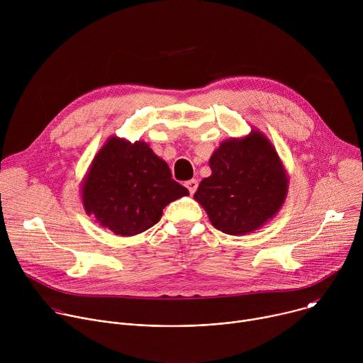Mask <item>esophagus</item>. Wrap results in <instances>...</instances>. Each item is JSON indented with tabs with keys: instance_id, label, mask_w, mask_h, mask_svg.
Wrapping results in <instances>:
<instances>
[{
	"instance_id": "esophagus-1",
	"label": "esophagus",
	"mask_w": 363,
	"mask_h": 363,
	"mask_svg": "<svg viewBox=\"0 0 363 363\" xmlns=\"http://www.w3.org/2000/svg\"><path fill=\"white\" fill-rule=\"evenodd\" d=\"M185 186L188 188L189 194L192 195V194L196 191V188H198V181H196V179H191V181H188V182L185 184Z\"/></svg>"
}]
</instances>
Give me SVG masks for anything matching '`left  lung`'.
Segmentation results:
<instances>
[{
  "label": "left lung",
  "instance_id": "obj_1",
  "mask_svg": "<svg viewBox=\"0 0 363 363\" xmlns=\"http://www.w3.org/2000/svg\"><path fill=\"white\" fill-rule=\"evenodd\" d=\"M210 168L211 175L201 181L194 199L225 234L245 235L262 228L286 201V168L260 130L221 142L211 155Z\"/></svg>",
  "mask_w": 363,
  "mask_h": 363
}]
</instances>
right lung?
Returning <instances> with one entry per match:
<instances>
[{"label":"right lung","mask_w":363,"mask_h":363,"mask_svg":"<svg viewBox=\"0 0 363 363\" xmlns=\"http://www.w3.org/2000/svg\"><path fill=\"white\" fill-rule=\"evenodd\" d=\"M80 194L86 214L121 237L146 231L161 220L168 203L189 195L146 142L118 136L96 153Z\"/></svg>","instance_id":"right-lung-1"}]
</instances>
